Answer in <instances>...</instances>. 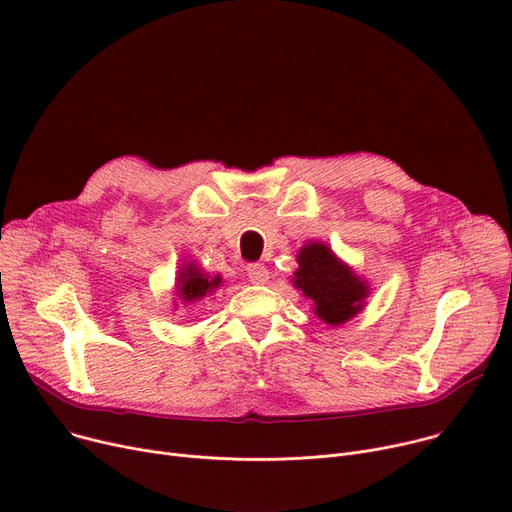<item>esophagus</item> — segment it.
Masks as SVG:
<instances>
[{
  "label": "esophagus",
  "instance_id": "obj_1",
  "mask_svg": "<svg viewBox=\"0 0 512 512\" xmlns=\"http://www.w3.org/2000/svg\"><path fill=\"white\" fill-rule=\"evenodd\" d=\"M247 276H249V282H253V284H265L267 280H270V272H267L261 263L249 265Z\"/></svg>",
  "mask_w": 512,
  "mask_h": 512
}]
</instances>
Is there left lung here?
<instances>
[{
  "label": "left lung",
  "instance_id": "1",
  "mask_svg": "<svg viewBox=\"0 0 512 512\" xmlns=\"http://www.w3.org/2000/svg\"><path fill=\"white\" fill-rule=\"evenodd\" d=\"M297 272L290 282L313 301V313L336 328L365 309L369 282L342 261L326 242L309 240L297 253Z\"/></svg>",
  "mask_w": 512,
  "mask_h": 512
}]
</instances>
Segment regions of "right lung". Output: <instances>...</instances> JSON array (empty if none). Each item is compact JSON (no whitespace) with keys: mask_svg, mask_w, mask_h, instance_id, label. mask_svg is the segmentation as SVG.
<instances>
[{"mask_svg":"<svg viewBox=\"0 0 512 512\" xmlns=\"http://www.w3.org/2000/svg\"><path fill=\"white\" fill-rule=\"evenodd\" d=\"M224 284L222 276H209L195 261H184L174 284V307L195 305Z\"/></svg>","mask_w":512,"mask_h":512,"instance_id":"add662e5","label":"right lung"}]
</instances>
